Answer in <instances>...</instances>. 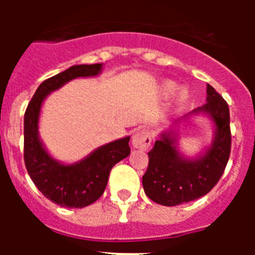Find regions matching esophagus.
Instances as JSON below:
<instances>
[{
	"label": "esophagus",
	"mask_w": 255,
	"mask_h": 255,
	"mask_svg": "<svg viewBox=\"0 0 255 255\" xmlns=\"http://www.w3.org/2000/svg\"><path fill=\"white\" fill-rule=\"evenodd\" d=\"M150 144H152V138H150V134L148 130L139 129L132 135V145H134V148L147 150L150 147Z\"/></svg>",
	"instance_id": "obj_1"
}]
</instances>
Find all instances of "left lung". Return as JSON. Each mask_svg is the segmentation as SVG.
Returning a JSON list of instances; mask_svg holds the SVG:
<instances>
[{
	"label": "left lung",
	"instance_id": "obj_1",
	"mask_svg": "<svg viewBox=\"0 0 255 255\" xmlns=\"http://www.w3.org/2000/svg\"><path fill=\"white\" fill-rule=\"evenodd\" d=\"M207 101L195 114L204 112L216 125L215 141L198 159L182 158L176 139L162 134L161 140L148 152L149 162L143 176V188L149 199L162 206H179L203 197L213 189L224 173L231 152L230 110L226 101L207 85Z\"/></svg>",
	"mask_w": 255,
	"mask_h": 255
}]
</instances>
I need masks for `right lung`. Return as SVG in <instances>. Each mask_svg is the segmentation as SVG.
<instances>
[{"mask_svg":"<svg viewBox=\"0 0 255 255\" xmlns=\"http://www.w3.org/2000/svg\"><path fill=\"white\" fill-rule=\"evenodd\" d=\"M102 64L75 65L38 87L24 115V162L38 190L53 203L67 208H83L100 199L110 171L130 154L129 136L102 145L74 164H61L46 152L38 138L40 106L51 92L80 76L98 75Z\"/></svg>","mask_w":255,"mask_h":255,"instance_id":"obj_1","label":"right lung"}]
</instances>
